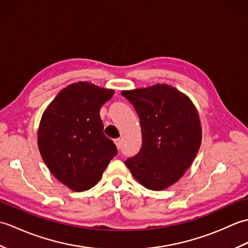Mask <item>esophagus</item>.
<instances>
[{"mask_svg": "<svg viewBox=\"0 0 248 248\" xmlns=\"http://www.w3.org/2000/svg\"><path fill=\"white\" fill-rule=\"evenodd\" d=\"M114 141H115L116 146H117V148L120 149V148H121V140H120V139H115Z\"/></svg>", "mask_w": 248, "mask_h": 248, "instance_id": "esophagus-1", "label": "esophagus"}]
</instances>
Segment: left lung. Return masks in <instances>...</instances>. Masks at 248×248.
Instances as JSON below:
<instances>
[{
  "label": "left lung",
  "instance_id": "1",
  "mask_svg": "<svg viewBox=\"0 0 248 248\" xmlns=\"http://www.w3.org/2000/svg\"><path fill=\"white\" fill-rule=\"evenodd\" d=\"M141 128V148L125 160L140 184L161 191L177 182L192 164L202 144L196 108L186 94L166 84L124 91Z\"/></svg>",
  "mask_w": 248,
  "mask_h": 248
}]
</instances>
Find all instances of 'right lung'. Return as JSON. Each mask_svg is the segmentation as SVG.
<instances>
[{"mask_svg":"<svg viewBox=\"0 0 248 248\" xmlns=\"http://www.w3.org/2000/svg\"><path fill=\"white\" fill-rule=\"evenodd\" d=\"M114 91L78 82L62 89L45 110L38 130L40 155L53 176L76 192L96 186L117 155L103 134L100 108Z\"/></svg>","mask_w":248,"mask_h":248,"instance_id":"add662e5","label":"right lung"}]
</instances>
